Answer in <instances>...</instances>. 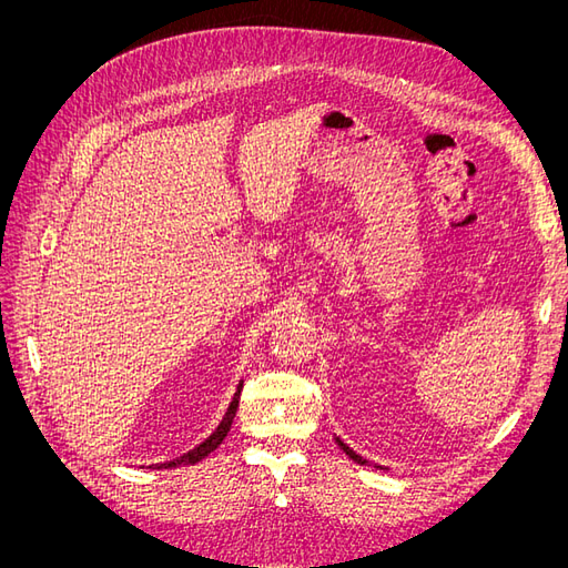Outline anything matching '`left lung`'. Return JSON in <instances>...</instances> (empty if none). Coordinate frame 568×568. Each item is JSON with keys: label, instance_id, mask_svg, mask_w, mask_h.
<instances>
[{"label": "left lung", "instance_id": "left-lung-1", "mask_svg": "<svg viewBox=\"0 0 568 568\" xmlns=\"http://www.w3.org/2000/svg\"><path fill=\"white\" fill-rule=\"evenodd\" d=\"M336 443L341 445V450H343V453H346V455H348V457H351L353 462H357V464H367V459H363V457H359V455H355V453H353V450L348 448V445H346V443H343V440H338V438H336Z\"/></svg>", "mask_w": 568, "mask_h": 568}]
</instances>
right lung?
Returning a JSON list of instances; mask_svg holds the SVG:
<instances>
[{
    "instance_id": "obj_1",
    "label": "right lung",
    "mask_w": 568,
    "mask_h": 568,
    "mask_svg": "<svg viewBox=\"0 0 568 568\" xmlns=\"http://www.w3.org/2000/svg\"><path fill=\"white\" fill-rule=\"evenodd\" d=\"M242 386H244V384L236 386V393H234V398H232V403H230V407H227V412H225V417H222L220 426L215 428V432H213L209 438H205L201 445H196L194 450L184 453L182 457L163 462V464H153V467H156V469H173V467H182V464H196V462H201L203 457H209V455L217 448V445H220L222 440H225V436L230 434V426H232V419H234L236 407H239V393H242Z\"/></svg>"
}]
</instances>
